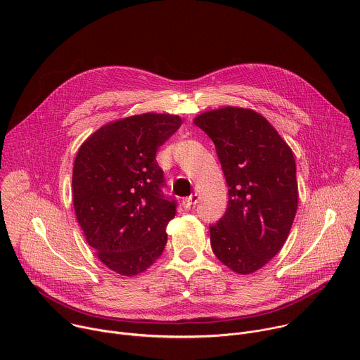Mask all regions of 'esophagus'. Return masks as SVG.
Wrapping results in <instances>:
<instances>
[{
	"instance_id": "esophagus-1",
	"label": "esophagus",
	"mask_w": 360,
	"mask_h": 360,
	"mask_svg": "<svg viewBox=\"0 0 360 360\" xmlns=\"http://www.w3.org/2000/svg\"><path fill=\"white\" fill-rule=\"evenodd\" d=\"M198 200H199V196L196 193H192L191 196H188L182 200V205L185 208H191V207H193V205H196Z\"/></svg>"
}]
</instances>
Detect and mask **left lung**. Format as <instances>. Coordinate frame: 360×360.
<instances>
[{"instance_id": "1", "label": "left lung", "mask_w": 360, "mask_h": 360, "mask_svg": "<svg viewBox=\"0 0 360 360\" xmlns=\"http://www.w3.org/2000/svg\"><path fill=\"white\" fill-rule=\"evenodd\" d=\"M193 124L214 141L229 188L225 215L210 226L212 250L233 272L253 274L281 250L292 228L297 210L293 153L252 110L207 111Z\"/></svg>"}]
</instances>
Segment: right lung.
<instances>
[{
    "instance_id": "right-lung-1",
    "label": "right lung",
    "mask_w": 360,
    "mask_h": 360,
    "mask_svg": "<svg viewBox=\"0 0 360 360\" xmlns=\"http://www.w3.org/2000/svg\"><path fill=\"white\" fill-rule=\"evenodd\" d=\"M178 115L141 114L101 127L72 169L74 210L88 245L111 271L138 275L168 240L176 202L164 195L157 150L181 127Z\"/></svg>"
}]
</instances>
